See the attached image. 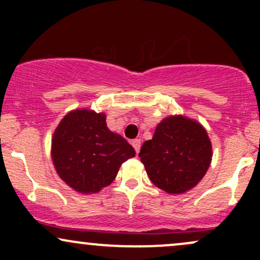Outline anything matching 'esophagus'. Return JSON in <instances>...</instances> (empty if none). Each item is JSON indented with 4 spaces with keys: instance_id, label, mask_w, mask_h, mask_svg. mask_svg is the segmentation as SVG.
Returning <instances> with one entry per match:
<instances>
[{
    "instance_id": "obj_1",
    "label": "esophagus",
    "mask_w": 260,
    "mask_h": 260,
    "mask_svg": "<svg viewBox=\"0 0 260 260\" xmlns=\"http://www.w3.org/2000/svg\"><path fill=\"white\" fill-rule=\"evenodd\" d=\"M132 145H133V148L136 149L137 154H138L139 150H140V139H133L132 140Z\"/></svg>"
}]
</instances>
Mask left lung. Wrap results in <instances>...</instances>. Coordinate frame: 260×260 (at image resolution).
Segmentation results:
<instances>
[{"instance_id": "obj_1", "label": "left lung", "mask_w": 260, "mask_h": 260, "mask_svg": "<svg viewBox=\"0 0 260 260\" xmlns=\"http://www.w3.org/2000/svg\"><path fill=\"white\" fill-rule=\"evenodd\" d=\"M139 157L155 186L169 194H183L207 174L213 147L198 121L174 115L157 124L153 139L142 145Z\"/></svg>"}]
</instances>
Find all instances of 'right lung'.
<instances>
[{"label": "right lung", "mask_w": 260, "mask_h": 260, "mask_svg": "<svg viewBox=\"0 0 260 260\" xmlns=\"http://www.w3.org/2000/svg\"><path fill=\"white\" fill-rule=\"evenodd\" d=\"M134 155L132 145L107 128L105 113L89 109L68 112L51 139L56 172L82 194H95L110 186L122 164Z\"/></svg>", "instance_id": "obj_1"}]
</instances>
